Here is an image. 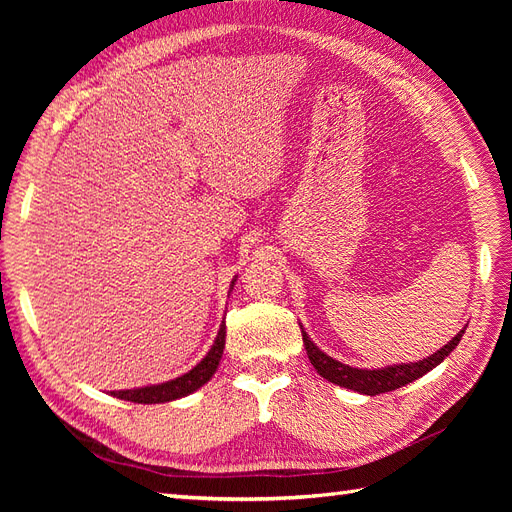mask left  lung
Segmentation results:
<instances>
[{
    "instance_id": "1",
    "label": "left lung",
    "mask_w": 512,
    "mask_h": 512,
    "mask_svg": "<svg viewBox=\"0 0 512 512\" xmlns=\"http://www.w3.org/2000/svg\"><path fill=\"white\" fill-rule=\"evenodd\" d=\"M301 333H303V344L307 350V359L312 361V365L318 369V374L322 378H327L329 382L337 384V386H344V389L356 391V393H363V395H380V393H389L399 389V386H406L408 382H414L421 376H425L427 371H431L433 367H438L448 354H451L459 339L466 333L468 324L463 327L451 342L446 346H442L438 352H433L431 356L423 361H416V363H399V365H389V367H380V369H359V367H350L342 361H335L333 356L324 354L309 335L305 333L303 324L299 322Z\"/></svg>"
}]
</instances>
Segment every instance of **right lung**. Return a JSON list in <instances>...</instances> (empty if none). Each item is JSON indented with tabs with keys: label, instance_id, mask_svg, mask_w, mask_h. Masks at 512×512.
<instances>
[{
	"label": "right lung",
	"instance_id": "add662e5",
	"mask_svg": "<svg viewBox=\"0 0 512 512\" xmlns=\"http://www.w3.org/2000/svg\"><path fill=\"white\" fill-rule=\"evenodd\" d=\"M237 277L230 282V290L235 286ZM224 344H226V322L222 320L218 337L211 346V350L205 354V359L196 363L188 374H183L175 380H168L162 384H149V386H138V389H126V391H111L113 397L123 399V401H134V404H164V401H173L179 397H188L190 393L198 391L200 386L207 384L211 376L215 374V369L220 365V359L224 354Z\"/></svg>",
	"mask_w": 512,
	"mask_h": 512
}]
</instances>
